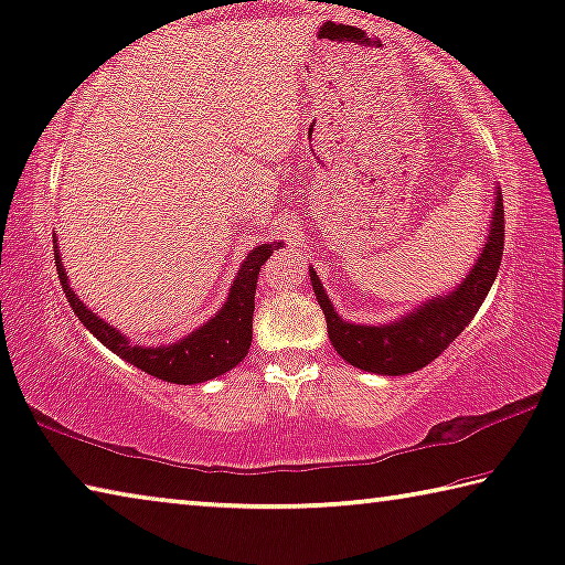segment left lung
<instances>
[{"label":"left lung","instance_id":"left-lung-1","mask_svg":"<svg viewBox=\"0 0 565 565\" xmlns=\"http://www.w3.org/2000/svg\"><path fill=\"white\" fill-rule=\"evenodd\" d=\"M503 246V195L495 191L488 238L468 276L452 291L423 301L417 309L407 311L395 321H387V324H352V321L339 317L329 294L324 291V284L319 281L317 271L309 266L315 297L327 317L329 342L334 344L337 354L356 370L387 374V377L423 370L425 364L437 360L478 315L498 276Z\"/></svg>","mask_w":565,"mask_h":565}]
</instances>
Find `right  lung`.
I'll return each mask as SVG.
<instances>
[{"label": "right lung", "instance_id": "obj_1", "mask_svg": "<svg viewBox=\"0 0 565 565\" xmlns=\"http://www.w3.org/2000/svg\"><path fill=\"white\" fill-rule=\"evenodd\" d=\"M281 244L284 241H271V244H262L250 250L246 262L241 264L236 279L228 289V299L223 301L216 317L205 321L203 327L193 329L188 337L178 339V342L160 347H140L130 342L128 337L107 324L95 311H89L73 291V286H70L60 250H55V264L62 291H65L70 307H73L77 319L89 329V334L100 339L110 352L118 354L120 360L130 362L132 366H138L140 372L150 374V377L173 384H199L234 370L248 354L250 337H254V297L258 271H262L266 258L276 248H281Z\"/></svg>", "mask_w": 565, "mask_h": 565}]
</instances>
